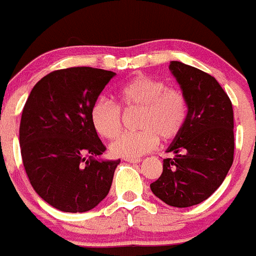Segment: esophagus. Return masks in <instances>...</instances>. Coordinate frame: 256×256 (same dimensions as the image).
<instances>
[{
    "instance_id": "obj_1",
    "label": "esophagus",
    "mask_w": 256,
    "mask_h": 256,
    "mask_svg": "<svg viewBox=\"0 0 256 256\" xmlns=\"http://www.w3.org/2000/svg\"><path fill=\"white\" fill-rule=\"evenodd\" d=\"M124 160H125L126 162H130V164H138V162H140L141 158H124Z\"/></svg>"
}]
</instances>
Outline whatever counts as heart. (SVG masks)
I'll use <instances>...</instances> for the list:
<instances>
[{"instance_id":"heart-1","label":"heart","mask_w":256,"mask_h":256,"mask_svg":"<svg viewBox=\"0 0 256 256\" xmlns=\"http://www.w3.org/2000/svg\"><path fill=\"white\" fill-rule=\"evenodd\" d=\"M125 108H140L136 132L121 134L110 144L111 155L135 158L156 148L158 138H175L186 122L188 104L178 91L145 75L128 80L116 91ZM91 122L98 135L112 138L120 132V108L110 100L100 98L91 108Z\"/></svg>"}]
</instances>
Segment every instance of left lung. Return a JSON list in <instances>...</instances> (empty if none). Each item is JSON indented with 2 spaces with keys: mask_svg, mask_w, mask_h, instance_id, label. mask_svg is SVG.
I'll return each mask as SVG.
<instances>
[{
  "mask_svg": "<svg viewBox=\"0 0 256 256\" xmlns=\"http://www.w3.org/2000/svg\"><path fill=\"white\" fill-rule=\"evenodd\" d=\"M168 70L188 104L181 132L166 152L162 174L151 191L170 206L188 208L206 200L222 184L234 160V114L229 96L209 74L180 61Z\"/></svg>",
  "mask_w": 256,
  "mask_h": 256,
  "instance_id": "8db88e82",
  "label": "left lung"
}]
</instances>
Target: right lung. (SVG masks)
Returning a JSON list of instances; mask_svg holds the SVG:
<instances>
[{
  "label": "right lung",
  "mask_w": 256,
  "mask_h": 256,
  "mask_svg": "<svg viewBox=\"0 0 256 256\" xmlns=\"http://www.w3.org/2000/svg\"><path fill=\"white\" fill-rule=\"evenodd\" d=\"M112 71L57 70L32 88L20 124V145L32 188L65 212H85L110 191L118 160L101 158L106 148L91 122V108Z\"/></svg>",
  "instance_id": "add662e5"
}]
</instances>
